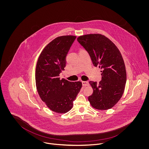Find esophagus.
Returning a JSON list of instances; mask_svg holds the SVG:
<instances>
[{
  "instance_id": "1",
  "label": "esophagus",
  "mask_w": 149,
  "mask_h": 149,
  "mask_svg": "<svg viewBox=\"0 0 149 149\" xmlns=\"http://www.w3.org/2000/svg\"><path fill=\"white\" fill-rule=\"evenodd\" d=\"M82 84L83 86H88V85H89V82L88 81H82Z\"/></svg>"
}]
</instances>
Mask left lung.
<instances>
[{
  "mask_svg": "<svg viewBox=\"0 0 149 149\" xmlns=\"http://www.w3.org/2000/svg\"><path fill=\"white\" fill-rule=\"evenodd\" d=\"M88 51L94 66L102 70V80L89 81L93 93L88 97L91 106L98 110L112 108L122 97L126 83L125 65L120 50L101 34H88L77 38Z\"/></svg>",
  "mask_w": 149,
  "mask_h": 149,
  "instance_id": "1",
  "label": "left lung"
}]
</instances>
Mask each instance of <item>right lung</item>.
Wrapping results in <instances>:
<instances>
[{"instance_id": "add662e5", "label": "right lung", "mask_w": 149, "mask_h": 149, "mask_svg": "<svg viewBox=\"0 0 149 149\" xmlns=\"http://www.w3.org/2000/svg\"><path fill=\"white\" fill-rule=\"evenodd\" d=\"M75 36H62L50 42L38 57L35 79L38 93L51 111L65 113L72 107L82 83L71 82L59 78L66 66V57L76 38Z\"/></svg>"}]
</instances>
